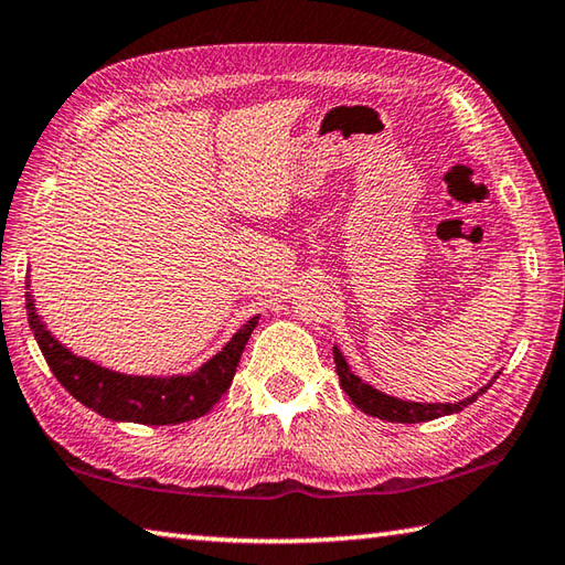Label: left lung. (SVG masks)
<instances>
[{
	"label": "left lung",
	"mask_w": 565,
	"mask_h": 565,
	"mask_svg": "<svg viewBox=\"0 0 565 565\" xmlns=\"http://www.w3.org/2000/svg\"><path fill=\"white\" fill-rule=\"evenodd\" d=\"M333 363H337L341 388L347 391V396L353 401V404H356L363 414L384 418V420H394V424H420V420H434L438 416L458 414V411H463L468 404H473V401L491 386V384L483 386L471 398L456 401V404H416V401H401L394 396H386V394H381V391H376L374 386L363 384L356 374H351L349 363L341 356L339 349H333ZM493 379H499V376H493Z\"/></svg>",
	"instance_id": "8db88e82"
}]
</instances>
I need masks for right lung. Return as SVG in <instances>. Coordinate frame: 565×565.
<instances>
[{"mask_svg":"<svg viewBox=\"0 0 565 565\" xmlns=\"http://www.w3.org/2000/svg\"><path fill=\"white\" fill-rule=\"evenodd\" d=\"M26 317H30V329L34 331V339L40 343L42 356L50 363L52 374L76 401H82L84 406L97 411L104 418L134 420V424L149 426L181 424V420L209 414L232 386L238 359H242L246 341L259 321V317L246 321L234 333V339L191 376L154 379L117 374V371L102 369L87 359L74 356L44 329L34 311L30 291H26Z\"/></svg>","mask_w":565,"mask_h":565,"instance_id":"right-lung-1","label":"right lung"}]
</instances>
